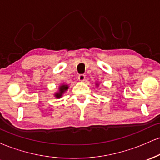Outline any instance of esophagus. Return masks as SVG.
<instances>
[{"instance_id": "34e87169", "label": "esophagus", "mask_w": 160, "mask_h": 160, "mask_svg": "<svg viewBox=\"0 0 160 160\" xmlns=\"http://www.w3.org/2000/svg\"><path fill=\"white\" fill-rule=\"evenodd\" d=\"M85 78H86V77H85V75L84 74H80L78 76V79H79V80H80V81H84V80H85Z\"/></svg>"}]
</instances>
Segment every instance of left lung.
<instances>
[{
  "label": "left lung",
  "instance_id": "left-lung-1",
  "mask_svg": "<svg viewBox=\"0 0 160 160\" xmlns=\"http://www.w3.org/2000/svg\"><path fill=\"white\" fill-rule=\"evenodd\" d=\"M96 85H98V84H96Z\"/></svg>",
  "mask_w": 160,
  "mask_h": 160
}]
</instances>
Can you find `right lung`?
Returning a JSON list of instances; mask_svg holds the SVG:
<instances>
[{
    "mask_svg": "<svg viewBox=\"0 0 160 160\" xmlns=\"http://www.w3.org/2000/svg\"><path fill=\"white\" fill-rule=\"evenodd\" d=\"M68 86L65 85V84H62V85L59 86L58 92H57L56 94H55V97L56 98H61L62 95L65 92V91L68 90Z\"/></svg>",
    "mask_w": 160,
    "mask_h": 160,
    "instance_id": "1",
    "label": "right lung"
}]
</instances>
